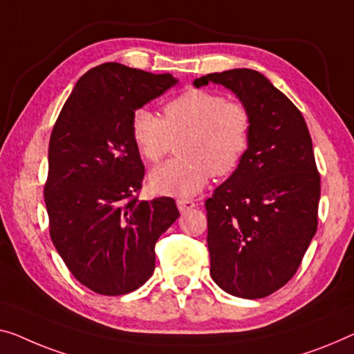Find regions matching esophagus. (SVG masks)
Listing matches in <instances>:
<instances>
[{"instance_id": "34e87169", "label": "esophagus", "mask_w": 354, "mask_h": 354, "mask_svg": "<svg viewBox=\"0 0 354 354\" xmlns=\"http://www.w3.org/2000/svg\"><path fill=\"white\" fill-rule=\"evenodd\" d=\"M176 205L181 213H186V211H191L192 208L197 207V203H195L194 200H187V198H178Z\"/></svg>"}]
</instances>
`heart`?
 Here are the masks:
<instances>
[{
  "label": "heart",
  "mask_w": 354,
  "mask_h": 354,
  "mask_svg": "<svg viewBox=\"0 0 354 354\" xmlns=\"http://www.w3.org/2000/svg\"><path fill=\"white\" fill-rule=\"evenodd\" d=\"M130 135L140 156L157 165L178 140L179 157L149 175L154 192L189 198L209 176H227L240 165L251 140V114L241 102L221 93L187 88L162 104L160 118L133 111Z\"/></svg>",
  "instance_id": "b5f03b06"
}]
</instances>
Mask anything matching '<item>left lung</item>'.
I'll list each match as a JSON object with an SVG mask.
<instances>
[{
    "instance_id": "left-lung-1",
    "label": "left lung",
    "mask_w": 354,
    "mask_h": 354,
    "mask_svg": "<svg viewBox=\"0 0 354 354\" xmlns=\"http://www.w3.org/2000/svg\"><path fill=\"white\" fill-rule=\"evenodd\" d=\"M230 88L251 114L240 165L205 202L209 275L235 297L283 288L318 227L321 178L312 136L297 106L259 71L239 68L195 79Z\"/></svg>"
}]
</instances>
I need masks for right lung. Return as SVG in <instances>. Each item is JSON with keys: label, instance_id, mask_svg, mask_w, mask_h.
I'll list each match as a JSON object with an SVG mask.
<instances>
[{"label": "right lung", "instance_id": "add662e5", "mask_svg": "<svg viewBox=\"0 0 354 354\" xmlns=\"http://www.w3.org/2000/svg\"><path fill=\"white\" fill-rule=\"evenodd\" d=\"M175 84L170 73L103 63L79 79L52 129L49 234L68 270L93 292L143 286L157 240L179 216L170 197L138 200L145 165L130 135L133 111Z\"/></svg>", "mask_w": 354, "mask_h": 354}]
</instances>
